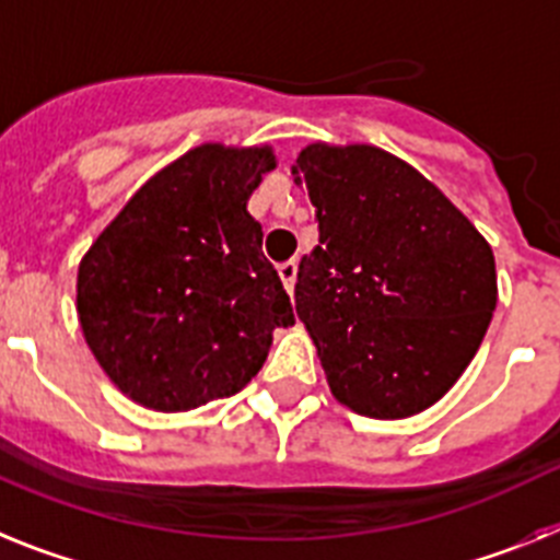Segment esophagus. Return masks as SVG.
Segmentation results:
<instances>
[{
    "instance_id": "obj_1",
    "label": "esophagus",
    "mask_w": 560,
    "mask_h": 560,
    "mask_svg": "<svg viewBox=\"0 0 560 560\" xmlns=\"http://www.w3.org/2000/svg\"><path fill=\"white\" fill-rule=\"evenodd\" d=\"M279 276L281 281H284L287 293H293L295 276H299V265H295V261H284V265H279Z\"/></svg>"
}]
</instances>
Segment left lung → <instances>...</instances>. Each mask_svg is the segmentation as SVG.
Masks as SVG:
<instances>
[{
    "mask_svg": "<svg viewBox=\"0 0 560 560\" xmlns=\"http://www.w3.org/2000/svg\"><path fill=\"white\" fill-rule=\"evenodd\" d=\"M293 174L318 220L295 313L335 400L374 420L420 415L488 332L493 250L434 183L377 145L313 143Z\"/></svg>",
    "mask_w": 560,
    "mask_h": 560,
    "instance_id": "1",
    "label": "left lung"
}]
</instances>
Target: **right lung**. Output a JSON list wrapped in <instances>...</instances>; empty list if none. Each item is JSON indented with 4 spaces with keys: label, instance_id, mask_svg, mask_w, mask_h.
<instances>
[{
    "label": "right lung",
    "instance_id": "right-lung-1",
    "mask_svg": "<svg viewBox=\"0 0 560 560\" xmlns=\"http://www.w3.org/2000/svg\"><path fill=\"white\" fill-rule=\"evenodd\" d=\"M270 145L206 143L165 165L78 265V320L109 381L154 411H191L250 383L295 324L247 199Z\"/></svg>",
    "mask_w": 560,
    "mask_h": 560
}]
</instances>
